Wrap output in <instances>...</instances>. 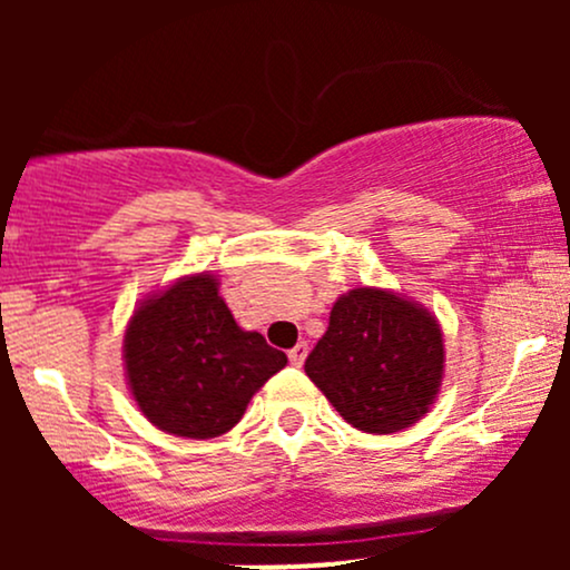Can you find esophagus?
<instances>
[{
  "mask_svg": "<svg viewBox=\"0 0 570 570\" xmlns=\"http://www.w3.org/2000/svg\"><path fill=\"white\" fill-rule=\"evenodd\" d=\"M305 356H307V343H297V345H294V348L289 351V362L294 364V367H299V364L305 362Z\"/></svg>",
  "mask_w": 570,
  "mask_h": 570,
  "instance_id": "34e87169",
  "label": "esophagus"
}]
</instances>
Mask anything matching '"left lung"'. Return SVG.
<instances>
[{"label": "left lung", "instance_id": "1", "mask_svg": "<svg viewBox=\"0 0 570 570\" xmlns=\"http://www.w3.org/2000/svg\"><path fill=\"white\" fill-rule=\"evenodd\" d=\"M442 330L423 307L383 289L337 299L305 372L351 426L394 434L421 421L442 383Z\"/></svg>", "mask_w": 570, "mask_h": 570}]
</instances>
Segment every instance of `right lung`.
<instances>
[{
	"label": "right lung",
	"instance_id": "obj_1",
	"mask_svg": "<svg viewBox=\"0 0 570 570\" xmlns=\"http://www.w3.org/2000/svg\"><path fill=\"white\" fill-rule=\"evenodd\" d=\"M286 353L244 332L214 276H193L147 299L126 332V370L149 423L176 436L208 440L244 417Z\"/></svg>",
	"mask_w": 570,
	"mask_h": 570
}]
</instances>
